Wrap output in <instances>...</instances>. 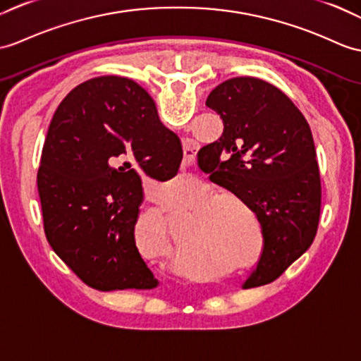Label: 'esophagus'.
Instances as JSON below:
<instances>
[{
  "label": "esophagus",
  "instance_id": "34e87169",
  "mask_svg": "<svg viewBox=\"0 0 361 361\" xmlns=\"http://www.w3.org/2000/svg\"><path fill=\"white\" fill-rule=\"evenodd\" d=\"M186 150H188V152H184V158H186V161L189 163L192 158H194L195 152H194V149H189V147H186Z\"/></svg>",
  "mask_w": 361,
  "mask_h": 361
}]
</instances>
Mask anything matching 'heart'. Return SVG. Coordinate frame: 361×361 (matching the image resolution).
Segmentation results:
<instances>
[{
  "label": "heart",
  "mask_w": 361,
  "mask_h": 361,
  "mask_svg": "<svg viewBox=\"0 0 361 361\" xmlns=\"http://www.w3.org/2000/svg\"><path fill=\"white\" fill-rule=\"evenodd\" d=\"M203 197L195 198L197 204ZM194 216L184 228V238L195 255L211 257L215 254L245 255L249 243L245 238V229L238 216L223 204L221 197L204 200L194 209Z\"/></svg>",
  "instance_id": "heart-1"
}]
</instances>
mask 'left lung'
Returning <instances> with one entry per match:
<instances>
[{
	"label": "left lung",
	"instance_id": "1",
	"mask_svg": "<svg viewBox=\"0 0 361 361\" xmlns=\"http://www.w3.org/2000/svg\"><path fill=\"white\" fill-rule=\"evenodd\" d=\"M206 106L223 120V135L200 149L211 180L235 192L257 214L264 247L243 289L263 286L311 247L322 183L311 128L280 89L238 77L216 86Z\"/></svg>",
	"mask_w": 361,
	"mask_h": 361
}]
</instances>
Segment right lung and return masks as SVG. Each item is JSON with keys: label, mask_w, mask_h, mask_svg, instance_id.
<instances>
[{"label": "right lung", "mask_w": 361, "mask_h": 361, "mask_svg": "<svg viewBox=\"0 0 361 361\" xmlns=\"http://www.w3.org/2000/svg\"><path fill=\"white\" fill-rule=\"evenodd\" d=\"M181 158L180 138L129 78L87 80L58 106L37 177L44 233L87 286H157L133 233L142 201L140 172L157 180L177 175Z\"/></svg>", "instance_id": "1"}]
</instances>
